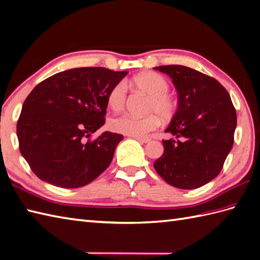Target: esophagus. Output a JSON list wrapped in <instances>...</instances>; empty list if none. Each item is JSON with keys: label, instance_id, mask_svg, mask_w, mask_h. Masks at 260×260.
I'll list each match as a JSON object with an SVG mask.
<instances>
[{"label": "esophagus", "instance_id": "esophagus-1", "mask_svg": "<svg viewBox=\"0 0 260 260\" xmlns=\"http://www.w3.org/2000/svg\"><path fill=\"white\" fill-rule=\"evenodd\" d=\"M136 140H137V141H139V142H141V143H148V142L150 141V139H149V138L137 137V138H136Z\"/></svg>", "mask_w": 260, "mask_h": 260}]
</instances>
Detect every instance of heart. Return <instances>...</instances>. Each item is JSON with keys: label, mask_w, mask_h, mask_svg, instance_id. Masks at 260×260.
Instances as JSON below:
<instances>
[{"label": "heart", "mask_w": 260, "mask_h": 260, "mask_svg": "<svg viewBox=\"0 0 260 260\" xmlns=\"http://www.w3.org/2000/svg\"><path fill=\"white\" fill-rule=\"evenodd\" d=\"M128 85L149 96L144 108V112L148 115L140 118L129 115L112 118L109 121V128L113 132L129 137H143L159 126V118L163 121H169L173 118L176 111V103L168 93L170 85L162 75L154 72H144L132 77L128 81ZM125 99L126 88L123 82H118L112 86L107 97L109 107L115 111L124 108Z\"/></svg>", "instance_id": "b5f03b06"}]
</instances>
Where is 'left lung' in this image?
<instances>
[{"mask_svg": "<svg viewBox=\"0 0 260 260\" xmlns=\"http://www.w3.org/2000/svg\"><path fill=\"white\" fill-rule=\"evenodd\" d=\"M172 79L178 109L166 129L164 152L153 167L170 185L193 189L219 174L234 143L237 117L230 93L219 82L181 65L154 67Z\"/></svg>", "mask_w": 260, "mask_h": 260, "instance_id": "left-lung-1", "label": "left lung"}]
</instances>
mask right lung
<instances>
[{"label":"right lung","instance_id":"right-lung-1","mask_svg":"<svg viewBox=\"0 0 260 260\" xmlns=\"http://www.w3.org/2000/svg\"><path fill=\"white\" fill-rule=\"evenodd\" d=\"M126 72L73 68L50 76L25 99L16 125L21 154L42 181L64 188L87 185L109 167L121 135L105 131L107 97Z\"/></svg>","mask_w":260,"mask_h":260}]
</instances>
